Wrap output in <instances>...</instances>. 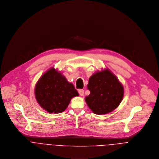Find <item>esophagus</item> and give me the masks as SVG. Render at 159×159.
<instances>
[{"label":"esophagus","instance_id":"obj_1","mask_svg":"<svg viewBox=\"0 0 159 159\" xmlns=\"http://www.w3.org/2000/svg\"><path fill=\"white\" fill-rule=\"evenodd\" d=\"M78 93H79L80 96H83L84 95V90H83V89H79Z\"/></svg>","mask_w":159,"mask_h":159}]
</instances>
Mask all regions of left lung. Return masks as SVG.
<instances>
[{"label": "left lung", "mask_w": 159, "mask_h": 159, "mask_svg": "<svg viewBox=\"0 0 159 159\" xmlns=\"http://www.w3.org/2000/svg\"><path fill=\"white\" fill-rule=\"evenodd\" d=\"M90 94L85 101L95 114L105 115L116 109L122 101L124 88L117 77L108 68L96 72L89 79Z\"/></svg>", "instance_id": "obj_1"}]
</instances>
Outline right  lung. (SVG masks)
Here are the masks:
<instances>
[{"instance_id":"add662e5","label":"right lung","mask_w":159,"mask_h":159,"mask_svg":"<svg viewBox=\"0 0 159 159\" xmlns=\"http://www.w3.org/2000/svg\"><path fill=\"white\" fill-rule=\"evenodd\" d=\"M78 96L79 94L74 85L54 68L44 73L35 86V97L38 103L50 113L64 111L71 100Z\"/></svg>"}]
</instances>
